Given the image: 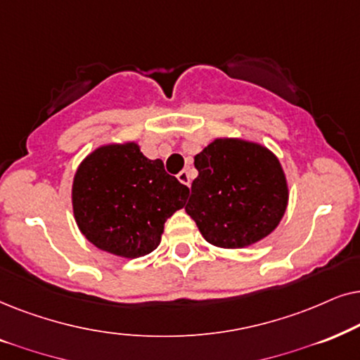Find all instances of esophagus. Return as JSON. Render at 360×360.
<instances>
[{
    "instance_id": "1",
    "label": "esophagus",
    "mask_w": 360,
    "mask_h": 360,
    "mask_svg": "<svg viewBox=\"0 0 360 360\" xmlns=\"http://www.w3.org/2000/svg\"><path fill=\"white\" fill-rule=\"evenodd\" d=\"M177 179H179V183H183L184 186H191V176L188 171H181L179 174H177Z\"/></svg>"
}]
</instances>
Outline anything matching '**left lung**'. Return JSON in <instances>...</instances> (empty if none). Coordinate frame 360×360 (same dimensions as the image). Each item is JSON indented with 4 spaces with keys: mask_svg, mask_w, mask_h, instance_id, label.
<instances>
[{
    "mask_svg": "<svg viewBox=\"0 0 360 360\" xmlns=\"http://www.w3.org/2000/svg\"><path fill=\"white\" fill-rule=\"evenodd\" d=\"M186 212L205 242L245 248L270 236L288 207V179L275 153L245 138L220 136L194 156Z\"/></svg>",
    "mask_w": 360,
    "mask_h": 360,
    "instance_id": "obj_1",
    "label": "left lung"
}]
</instances>
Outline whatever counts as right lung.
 Wrapping results in <instances>:
<instances>
[{
    "mask_svg": "<svg viewBox=\"0 0 360 360\" xmlns=\"http://www.w3.org/2000/svg\"><path fill=\"white\" fill-rule=\"evenodd\" d=\"M188 186L148 160L136 141L105 143L80 161L72 210L80 233L98 250L140 258L161 243L165 222L183 209Z\"/></svg>",
    "mask_w": 360,
    "mask_h": 360,
    "instance_id": "add662e5",
    "label": "right lung"
}]
</instances>
